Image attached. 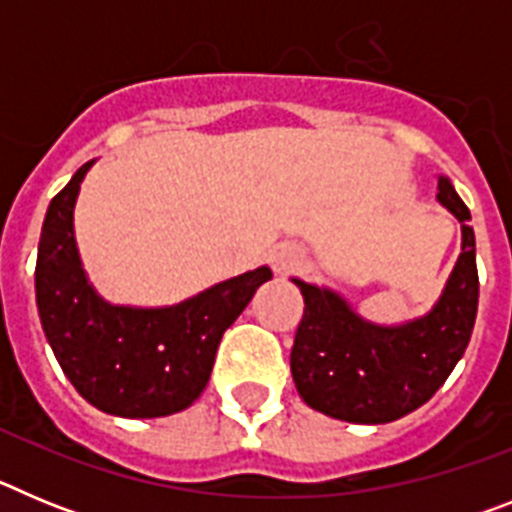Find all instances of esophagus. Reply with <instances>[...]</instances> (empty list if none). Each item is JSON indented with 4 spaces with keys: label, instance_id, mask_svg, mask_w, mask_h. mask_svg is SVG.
<instances>
[{
    "label": "esophagus",
    "instance_id": "esophagus-1",
    "mask_svg": "<svg viewBox=\"0 0 512 512\" xmlns=\"http://www.w3.org/2000/svg\"><path fill=\"white\" fill-rule=\"evenodd\" d=\"M271 264H274V269L279 274H289V271L300 269L305 264V251L300 246H295V243H282V246H277L274 253H271Z\"/></svg>",
    "mask_w": 512,
    "mask_h": 512
}]
</instances>
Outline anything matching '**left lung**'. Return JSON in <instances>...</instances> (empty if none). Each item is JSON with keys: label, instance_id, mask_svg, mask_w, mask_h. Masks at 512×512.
<instances>
[{"label": "left lung", "instance_id": "obj_1", "mask_svg": "<svg viewBox=\"0 0 512 512\" xmlns=\"http://www.w3.org/2000/svg\"><path fill=\"white\" fill-rule=\"evenodd\" d=\"M438 202L459 217L461 256L425 318L382 328L361 320L328 289L295 279L305 312L289 366L310 408L348 423H392L431 400L464 356L479 302L472 215L443 176Z\"/></svg>", "mask_w": 512, "mask_h": 512}]
</instances>
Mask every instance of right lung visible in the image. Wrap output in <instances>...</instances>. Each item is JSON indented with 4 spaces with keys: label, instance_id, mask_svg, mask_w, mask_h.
I'll return each mask as SVG.
<instances>
[{
    "label": "right lung",
    "instance_id": "right-lung-1",
    "mask_svg": "<svg viewBox=\"0 0 512 512\" xmlns=\"http://www.w3.org/2000/svg\"><path fill=\"white\" fill-rule=\"evenodd\" d=\"M92 164L71 176L45 212L35 264L40 323L63 374L94 408L164 418L202 395L220 338L271 271H246L174 307L107 305L84 277L74 241L76 194Z\"/></svg>",
    "mask_w": 512,
    "mask_h": 512
}]
</instances>
